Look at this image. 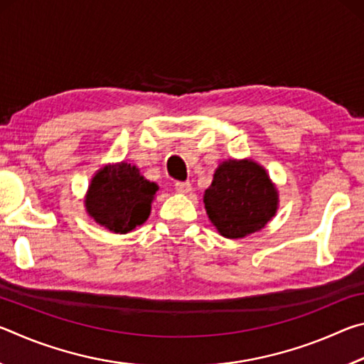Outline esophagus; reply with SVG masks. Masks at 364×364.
<instances>
[{"mask_svg": "<svg viewBox=\"0 0 364 364\" xmlns=\"http://www.w3.org/2000/svg\"><path fill=\"white\" fill-rule=\"evenodd\" d=\"M175 189H176V193H180V194H188V193H191V184L178 181V183H175Z\"/></svg>", "mask_w": 364, "mask_h": 364, "instance_id": "obj_1", "label": "esophagus"}]
</instances>
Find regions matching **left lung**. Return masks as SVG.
<instances>
[{"label":"left lung","mask_w":364,"mask_h":364,"mask_svg":"<svg viewBox=\"0 0 364 364\" xmlns=\"http://www.w3.org/2000/svg\"><path fill=\"white\" fill-rule=\"evenodd\" d=\"M278 189L262 165L250 159L225 160L205 189L208 218L228 239L260 231L278 210Z\"/></svg>","instance_id":"8db88e82"}]
</instances>
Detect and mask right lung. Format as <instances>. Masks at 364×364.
<instances>
[{"label":"right lung","instance_id":"obj_1","mask_svg":"<svg viewBox=\"0 0 364 364\" xmlns=\"http://www.w3.org/2000/svg\"><path fill=\"white\" fill-rule=\"evenodd\" d=\"M157 189V184L147 181L134 165H106L91 180L85 207L97 225L127 234L149 218Z\"/></svg>","mask_w":364,"mask_h":364}]
</instances>
